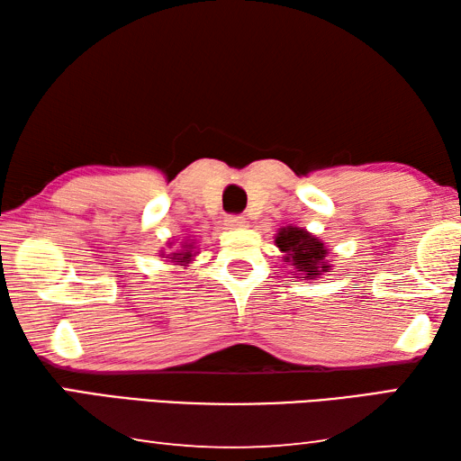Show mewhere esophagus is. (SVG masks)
Instances as JSON below:
<instances>
[{"instance_id": "1", "label": "esophagus", "mask_w": 461, "mask_h": 461, "mask_svg": "<svg viewBox=\"0 0 461 461\" xmlns=\"http://www.w3.org/2000/svg\"><path fill=\"white\" fill-rule=\"evenodd\" d=\"M225 225H228V230H244L248 223L241 215H230L228 220H225Z\"/></svg>"}]
</instances>
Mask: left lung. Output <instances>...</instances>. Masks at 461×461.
Returning <instances> with one entry per match:
<instances>
[{
    "label": "left lung",
    "instance_id": "1",
    "mask_svg": "<svg viewBox=\"0 0 461 461\" xmlns=\"http://www.w3.org/2000/svg\"><path fill=\"white\" fill-rule=\"evenodd\" d=\"M274 244L284 254V262L294 270L292 274L294 278L316 280L322 274L330 272V248L304 228H296V225L280 228L274 236Z\"/></svg>",
    "mask_w": 461,
    "mask_h": 461
}]
</instances>
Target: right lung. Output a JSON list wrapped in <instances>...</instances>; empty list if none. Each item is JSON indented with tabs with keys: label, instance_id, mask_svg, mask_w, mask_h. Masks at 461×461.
Instances as JSON below:
<instances>
[{
	"label": "right lung",
	"instance_id": "right-lung-1",
	"mask_svg": "<svg viewBox=\"0 0 461 461\" xmlns=\"http://www.w3.org/2000/svg\"><path fill=\"white\" fill-rule=\"evenodd\" d=\"M175 241H169L167 248H173ZM197 248H195V240H191L189 236L181 241V248L177 249H171V252H167V249H158V258H165V262H169L173 266H189L194 262L195 256H197Z\"/></svg>",
	"mask_w": 461,
	"mask_h": 461
}]
</instances>
